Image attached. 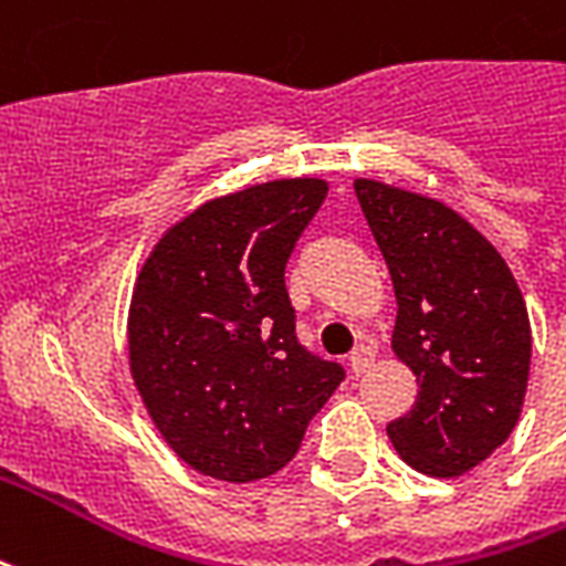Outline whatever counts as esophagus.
I'll return each mask as SVG.
<instances>
[{
  "label": "esophagus",
  "instance_id": "34e87169",
  "mask_svg": "<svg viewBox=\"0 0 566 566\" xmlns=\"http://www.w3.org/2000/svg\"><path fill=\"white\" fill-rule=\"evenodd\" d=\"M371 363H375V350L368 345H357L354 347V354H350V371L354 375H363V371H368L371 368Z\"/></svg>",
  "mask_w": 566,
  "mask_h": 566
}]
</instances>
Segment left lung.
<instances>
[{"label":"left lung","mask_w":566,"mask_h":566,"mask_svg":"<svg viewBox=\"0 0 566 566\" xmlns=\"http://www.w3.org/2000/svg\"><path fill=\"white\" fill-rule=\"evenodd\" d=\"M354 191L392 275V350L420 384L389 441L413 471L459 476L516 429L528 308L495 245L455 209L378 179H354Z\"/></svg>","instance_id":"8db88e82"}]
</instances>
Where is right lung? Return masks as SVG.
<instances>
[{"label":"right lung","instance_id":"add662e5","mask_svg":"<svg viewBox=\"0 0 566 566\" xmlns=\"http://www.w3.org/2000/svg\"><path fill=\"white\" fill-rule=\"evenodd\" d=\"M315 177L207 200L149 251L128 308L146 413L195 471L251 483L282 471L345 368L296 342L284 266L326 198Z\"/></svg>","mask_w":566,"mask_h":566}]
</instances>
